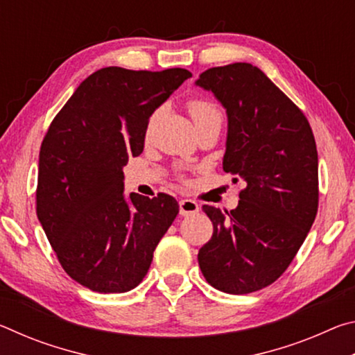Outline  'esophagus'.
Segmentation results:
<instances>
[{
  "mask_svg": "<svg viewBox=\"0 0 355 355\" xmlns=\"http://www.w3.org/2000/svg\"><path fill=\"white\" fill-rule=\"evenodd\" d=\"M199 203L191 200V199H182L180 200V214L182 216H192L196 213H199Z\"/></svg>",
  "mask_w": 355,
  "mask_h": 355,
  "instance_id": "1",
  "label": "esophagus"
}]
</instances>
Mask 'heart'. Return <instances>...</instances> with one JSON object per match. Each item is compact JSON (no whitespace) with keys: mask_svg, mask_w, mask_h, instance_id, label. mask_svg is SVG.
Wrapping results in <instances>:
<instances>
[{"mask_svg":"<svg viewBox=\"0 0 355 355\" xmlns=\"http://www.w3.org/2000/svg\"><path fill=\"white\" fill-rule=\"evenodd\" d=\"M189 112L192 119H194V122L196 120H202L211 116H220L219 107L207 100H192L189 103Z\"/></svg>","mask_w":355,"mask_h":355,"instance_id":"heart-1","label":"heart"}]
</instances>
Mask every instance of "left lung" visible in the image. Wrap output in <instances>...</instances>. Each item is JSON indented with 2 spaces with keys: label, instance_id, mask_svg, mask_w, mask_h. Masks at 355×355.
I'll use <instances>...</instances> for the list:
<instances>
[{
  "label": "left lung",
  "instance_id": "left-lung-1",
  "mask_svg": "<svg viewBox=\"0 0 355 355\" xmlns=\"http://www.w3.org/2000/svg\"><path fill=\"white\" fill-rule=\"evenodd\" d=\"M196 86L224 106L222 167L248 183L232 211L203 205L213 236L199 250V266L216 290L254 293L285 272L313 225L315 137L302 111L252 64L208 69Z\"/></svg>",
  "mask_w": 355,
  "mask_h": 355
}]
</instances>
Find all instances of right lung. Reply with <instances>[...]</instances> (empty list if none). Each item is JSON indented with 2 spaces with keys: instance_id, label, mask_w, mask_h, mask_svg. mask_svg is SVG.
<instances>
[{
  "instance_id": "right-lung-1",
  "label": "right lung",
  "mask_w": 355,
  "mask_h": 355,
  "mask_svg": "<svg viewBox=\"0 0 355 355\" xmlns=\"http://www.w3.org/2000/svg\"><path fill=\"white\" fill-rule=\"evenodd\" d=\"M191 76L184 69L97 70L48 128L37 218L65 272L89 290L125 293L139 285L177 218L171 196H125L123 166L142 153L155 110Z\"/></svg>"
}]
</instances>
